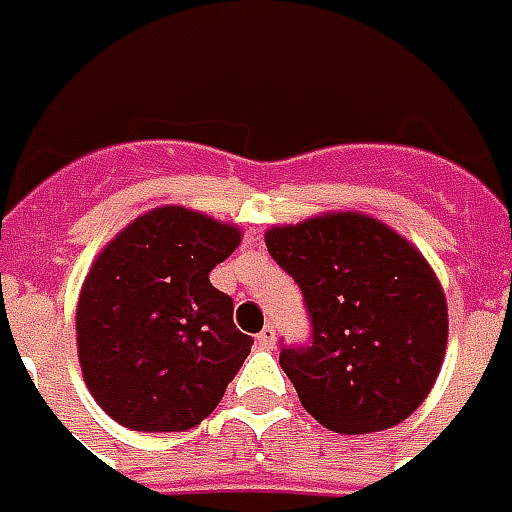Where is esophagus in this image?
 Instances as JSON below:
<instances>
[{"label": "esophagus", "instance_id": "1", "mask_svg": "<svg viewBox=\"0 0 512 512\" xmlns=\"http://www.w3.org/2000/svg\"><path fill=\"white\" fill-rule=\"evenodd\" d=\"M256 342H259V347H264V350L275 347V328H273V325H264V331L256 336Z\"/></svg>", "mask_w": 512, "mask_h": 512}]
</instances>
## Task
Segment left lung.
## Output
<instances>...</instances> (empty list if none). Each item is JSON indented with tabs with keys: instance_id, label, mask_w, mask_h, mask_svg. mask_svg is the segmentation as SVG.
<instances>
[{
	"instance_id": "obj_1",
	"label": "left lung",
	"mask_w": 512,
	"mask_h": 512,
	"mask_svg": "<svg viewBox=\"0 0 512 512\" xmlns=\"http://www.w3.org/2000/svg\"><path fill=\"white\" fill-rule=\"evenodd\" d=\"M264 242L300 286L311 325L278 358L303 408L347 436L408 419L447 350V300L422 253L350 212L273 228Z\"/></svg>"
}]
</instances>
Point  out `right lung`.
<instances>
[{"instance_id": "right-lung-1", "label": "right lung", "mask_w": 512, "mask_h": 512, "mask_svg": "<svg viewBox=\"0 0 512 512\" xmlns=\"http://www.w3.org/2000/svg\"><path fill=\"white\" fill-rule=\"evenodd\" d=\"M237 245L234 226L162 206L101 250L76 306V344L90 394L115 422L179 433L223 400L253 339L209 273Z\"/></svg>"}]
</instances>
